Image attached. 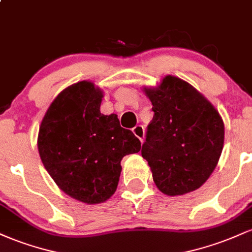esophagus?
<instances>
[{"mask_svg": "<svg viewBox=\"0 0 252 252\" xmlns=\"http://www.w3.org/2000/svg\"><path fill=\"white\" fill-rule=\"evenodd\" d=\"M132 132L137 138H140L141 142H143V138H144V128L143 126H136L135 128H132Z\"/></svg>", "mask_w": 252, "mask_h": 252, "instance_id": "1", "label": "esophagus"}]
</instances>
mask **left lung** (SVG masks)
<instances>
[{
	"label": "left lung",
	"mask_w": 252,
	"mask_h": 252,
	"mask_svg": "<svg viewBox=\"0 0 252 252\" xmlns=\"http://www.w3.org/2000/svg\"><path fill=\"white\" fill-rule=\"evenodd\" d=\"M153 104L142 149L156 187L167 195L198 189L215 170L224 122L199 91L180 78L166 76L158 88H144Z\"/></svg>",
	"instance_id": "8db88e82"
}]
</instances>
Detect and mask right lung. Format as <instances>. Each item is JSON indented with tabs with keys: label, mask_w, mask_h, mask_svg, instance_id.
<instances>
[{
	"label": "right lung",
	"mask_w": 252,
	"mask_h": 252,
	"mask_svg": "<svg viewBox=\"0 0 252 252\" xmlns=\"http://www.w3.org/2000/svg\"><path fill=\"white\" fill-rule=\"evenodd\" d=\"M103 91L83 80L63 90L46 112L37 149L59 189L85 204L104 202L115 193L126 155L141 142L121 126L117 115L100 114Z\"/></svg>",
	"instance_id": "right-lung-1"
}]
</instances>
